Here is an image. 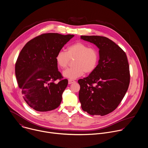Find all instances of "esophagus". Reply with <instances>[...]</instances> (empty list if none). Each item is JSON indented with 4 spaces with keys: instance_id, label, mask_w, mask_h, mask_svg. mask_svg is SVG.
Returning a JSON list of instances; mask_svg holds the SVG:
<instances>
[{
    "instance_id": "34e87169",
    "label": "esophagus",
    "mask_w": 148,
    "mask_h": 148,
    "mask_svg": "<svg viewBox=\"0 0 148 148\" xmlns=\"http://www.w3.org/2000/svg\"><path fill=\"white\" fill-rule=\"evenodd\" d=\"M68 82H69V84H73V83L75 82V81L74 80H72V79H69Z\"/></svg>"
}]
</instances>
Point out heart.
Listing matches in <instances>:
<instances>
[{
	"label": "heart",
	"mask_w": 148,
	"mask_h": 148,
	"mask_svg": "<svg viewBox=\"0 0 148 148\" xmlns=\"http://www.w3.org/2000/svg\"><path fill=\"white\" fill-rule=\"evenodd\" d=\"M74 67L63 72V75L68 79H74L85 73H92L96 68L98 61V54L96 49L82 42H76L69 46L66 52L59 51L55 58L58 66L64 69L68 66L70 60L74 59Z\"/></svg>",
	"instance_id": "heart-1"
}]
</instances>
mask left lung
<instances>
[{
  "label": "left lung",
  "instance_id": "1",
  "mask_svg": "<svg viewBox=\"0 0 148 148\" xmlns=\"http://www.w3.org/2000/svg\"><path fill=\"white\" fill-rule=\"evenodd\" d=\"M81 39L93 43L99 50L95 69L78 81L81 108L92 116H105L117 108L128 90L130 75L127 57L106 37L82 35Z\"/></svg>",
  "mask_w": 148,
  "mask_h": 148
}]
</instances>
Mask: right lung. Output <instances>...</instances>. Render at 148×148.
Segmentation results:
<instances>
[{
    "label": "right lung",
    "mask_w": 148,
    "mask_h": 148,
    "mask_svg": "<svg viewBox=\"0 0 148 148\" xmlns=\"http://www.w3.org/2000/svg\"><path fill=\"white\" fill-rule=\"evenodd\" d=\"M74 36L43 34L28 42L21 51L16 63V77L24 101L33 109L47 112L59 106L68 81L55 82L62 77L55 58Z\"/></svg>",
    "instance_id": "obj_1"
}]
</instances>
